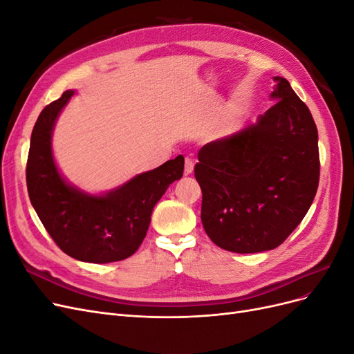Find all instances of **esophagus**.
Segmentation results:
<instances>
[{"mask_svg": "<svg viewBox=\"0 0 354 354\" xmlns=\"http://www.w3.org/2000/svg\"><path fill=\"white\" fill-rule=\"evenodd\" d=\"M194 160H192L190 158H186L185 159V176H189L194 173Z\"/></svg>", "mask_w": 354, "mask_h": 354, "instance_id": "obj_1", "label": "esophagus"}]
</instances>
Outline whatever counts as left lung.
<instances>
[{"instance_id": "left-lung-1", "label": "left lung", "mask_w": 354, "mask_h": 354, "mask_svg": "<svg viewBox=\"0 0 354 354\" xmlns=\"http://www.w3.org/2000/svg\"><path fill=\"white\" fill-rule=\"evenodd\" d=\"M273 81L277 102L259 121L198 153L203 229L230 252L277 248L301 223L317 192L313 116L285 78Z\"/></svg>"}]
</instances>
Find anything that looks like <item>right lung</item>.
I'll list each match as a JSON object with an SVG mask.
<instances>
[{
    "label": "right lung",
    "instance_id": "right-lung-1",
    "mask_svg": "<svg viewBox=\"0 0 354 354\" xmlns=\"http://www.w3.org/2000/svg\"><path fill=\"white\" fill-rule=\"evenodd\" d=\"M72 95L68 90L47 104L32 130L26 164L29 199L53 241L72 259L97 264L121 261L142 245L156 202L183 176L185 158L169 159L106 195L75 189L60 176L51 152L53 127Z\"/></svg>",
    "mask_w": 354,
    "mask_h": 354
}]
</instances>
